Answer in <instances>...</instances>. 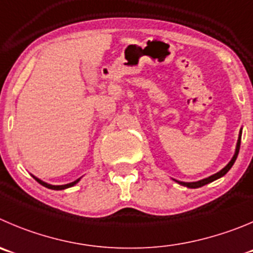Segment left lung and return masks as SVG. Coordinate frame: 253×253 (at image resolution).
<instances>
[{"label": "left lung", "instance_id": "8db88e82", "mask_svg": "<svg viewBox=\"0 0 253 253\" xmlns=\"http://www.w3.org/2000/svg\"><path fill=\"white\" fill-rule=\"evenodd\" d=\"M241 134H242V131H240V136H238V140H237V145H236V151H235V155H233V157L231 159V161L228 162L227 165H226L225 167H223L222 169L219 172H217V173L212 174V176L207 177V178H204V180H200V181H196V182H181V181H176L177 183H180V185L182 186H186V187L188 188H198V187H202V186L207 185V183L212 182V181L217 180V178H219V177L225 176L226 173H227L228 171H230L231 167L233 166V164H235L236 159H237V155H238V151H240V145H241Z\"/></svg>", "mask_w": 253, "mask_h": 253}]
</instances>
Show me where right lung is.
Here are the masks:
<instances>
[{
  "label": "right lung",
  "instance_id": "obj_1",
  "mask_svg": "<svg viewBox=\"0 0 253 253\" xmlns=\"http://www.w3.org/2000/svg\"><path fill=\"white\" fill-rule=\"evenodd\" d=\"M35 178V180L37 181V182L39 183H41L42 186H44V187H47V188H49V190H65V188H68V187H72V186H75L76 185L77 182H79L80 181V178L79 180H76V181H73V182H71V183H67V185H60V186H55V185H49V183H46V182H43V181H41L40 180V178H37V177H35V176H32Z\"/></svg>",
  "mask_w": 253,
  "mask_h": 253
}]
</instances>
